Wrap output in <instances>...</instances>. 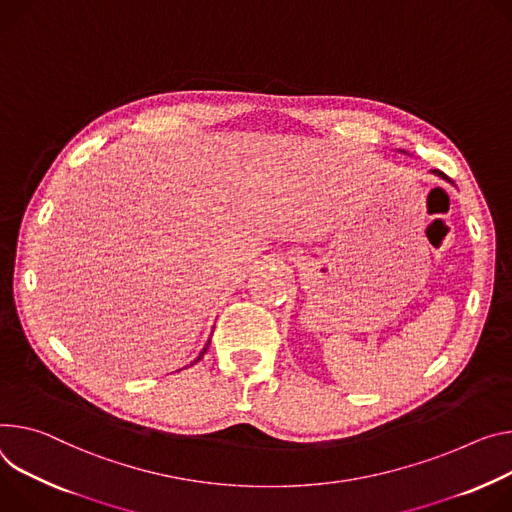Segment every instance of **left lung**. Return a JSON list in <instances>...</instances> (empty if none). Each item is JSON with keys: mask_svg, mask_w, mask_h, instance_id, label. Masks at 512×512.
Instances as JSON below:
<instances>
[{"mask_svg": "<svg viewBox=\"0 0 512 512\" xmlns=\"http://www.w3.org/2000/svg\"><path fill=\"white\" fill-rule=\"evenodd\" d=\"M433 173H437V175H441V177H445V179H447V175H445L443 171H433Z\"/></svg>", "mask_w": 512, "mask_h": 512, "instance_id": "obj_1", "label": "left lung"}]
</instances>
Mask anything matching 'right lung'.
Masks as SVG:
<instances>
[{"label": "right lung", "instance_id": "add662e5", "mask_svg": "<svg viewBox=\"0 0 512 512\" xmlns=\"http://www.w3.org/2000/svg\"><path fill=\"white\" fill-rule=\"evenodd\" d=\"M208 345H210V341H208V343H206V347H204V349H202V351H200V355H198V359H196V361H200V359H202V357H204V353H206V351H208ZM196 361H194V363H196Z\"/></svg>", "mask_w": 512, "mask_h": 512}]
</instances>
